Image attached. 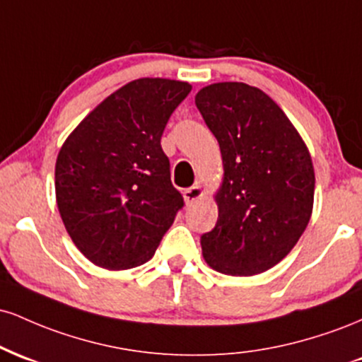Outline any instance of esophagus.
Returning <instances> with one entry per match:
<instances>
[{"instance_id":"obj_1","label":"esophagus","mask_w":362,"mask_h":362,"mask_svg":"<svg viewBox=\"0 0 362 362\" xmlns=\"http://www.w3.org/2000/svg\"><path fill=\"white\" fill-rule=\"evenodd\" d=\"M202 194H204V192H202L201 187L192 185V187H189V189L184 190V199H185L187 204H192V202H195L197 199L202 197Z\"/></svg>"}]
</instances>
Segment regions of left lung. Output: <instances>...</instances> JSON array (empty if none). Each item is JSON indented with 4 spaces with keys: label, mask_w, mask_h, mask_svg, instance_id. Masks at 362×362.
<instances>
[{
    "label": "left lung",
    "mask_w": 362,
    "mask_h": 362,
    "mask_svg": "<svg viewBox=\"0 0 362 362\" xmlns=\"http://www.w3.org/2000/svg\"><path fill=\"white\" fill-rule=\"evenodd\" d=\"M195 105L218 139L224 178L218 223L201 236L214 271L255 276L284 259L313 211L315 172L308 148L281 107L247 83H214Z\"/></svg>",
    "instance_id": "obj_1"
}]
</instances>
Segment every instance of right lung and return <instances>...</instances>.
<instances>
[{
    "mask_svg": "<svg viewBox=\"0 0 362 362\" xmlns=\"http://www.w3.org/2000/svg\"><path fill=\"white\" fill-rule=\"evenodd\" d=\"M190 90L165 78L127 83L62 144L57 209L78 250L98 267L124 271L148 262L184 207L160 141Z\"/></svg>",
    "mask_w": 362,
    "mask_h": 362,
    "instance_id": "obj_1",
    "label": "right lung"
}]
</instances>
